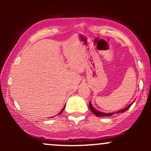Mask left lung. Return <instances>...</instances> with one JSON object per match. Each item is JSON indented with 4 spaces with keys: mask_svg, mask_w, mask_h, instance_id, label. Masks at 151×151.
I'll use <instances>...</instances> for the list:
<instances>
[{
    "mask_svg": "<svg viewBox=\"0 0 151 151\" xmlns=\"http://www.w3.org/2000/svg\"><path fill=\"white\" fill-rule=\"evenodd\" d=\"M133 103L131 104V105L128 106L126 107V108L124 109H123V110H121V111H117L116 113H120V112H124V111H127L128 109H129L130 107H131V106L133 104ZM89 108H90V109H91V111H92L93 113L95 115H96V116H98V117H100V116H111L114 115V113H104V112H101V111H99L96 110V109H95L94 108H93L91 102H89Z\"/></svg>",
    "mask_w": 151,
    "mask_h": 151,
    "instance_id": "left-lung-1",
    "label": "left lung"
}]
</instances>
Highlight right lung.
Segmentation results:
<instances>
[{
  "label": "right lung",
  "instance_id": "right-lung-1",
  "mask_svg": "<svg viewBox=\"0 0 151 151\" xmlns=\"http://www.w3.org/2000/svg\"><path fill=\"white\" fill-rule=\"evenodd\" d=\"M65 106H64V108L62 109V111H60V113H59L58 114H61V113H62V111H64V109H65Z\"/></svg>",
  "mask_w": 151,
  "mask_h": 151
}]
</instances>
